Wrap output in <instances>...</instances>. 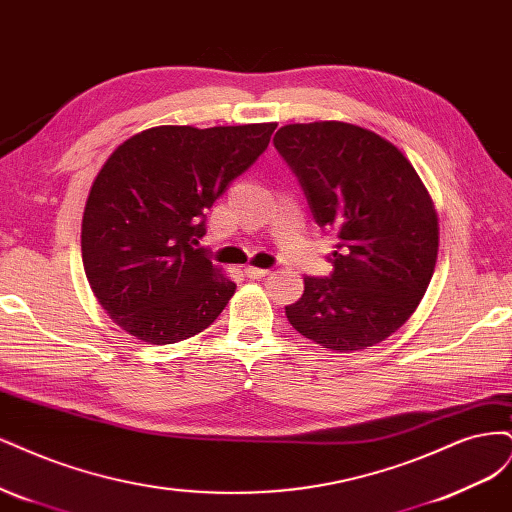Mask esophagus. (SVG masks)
Here are the masks:
<instances>
[{"label": "esophagus", "instance_id": "34e87169", "mask_svg": "<svg viewBox=\"0 0 512 512\" xmlns=\"http://www.w3.org/2000/svg\"><path fill=\"white\" fill-rule=\"evenodd\" d=\"M244 272L249 278H263V276L270 274V270H266V268H253V266H249Z\"/></svg>", "mask_w": 512, "mask_h": 512}]
</instances>
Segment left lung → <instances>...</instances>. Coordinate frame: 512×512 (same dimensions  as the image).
I'll return each instance as SVG.
<instances>
[{
  "label": "left lung",
  "mask_w": 512,
  "mask_h": 512,
  "mask_svg": "<svg viewBox=\"0 0 512 512\" xmlns=\"http://www.w3.org/2000/svg\"><path fill=\"white\" fill-rule=\"evenodd\" d=\"M274 146L317 223L338 234L332 278H304L302 298L285 306L289 323L334 353L387 340L417 310L436 268L430 191L398 146L353 123H291Z\"/></svg>",
  "instance_id": "left-lung-1"
}]
</instances>
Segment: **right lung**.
<instances>
[{"mask_svg": "<svg viewBox=\"0 0 512 512\" xmlns=\"http://www.w3.org/2000/svg\"><path fill=\"white\" fill-rule=\"evenodd\" d=\"M274 129L159 125L106 159L82 212V266L97 302L129 336L187 340L232 300L236 283L197 244L206 210L266 151Z\"/></svg>", "mask_w": 512, "mask_h": 512, "instance_id": "1", "label": "right lung"}]
</instances>
